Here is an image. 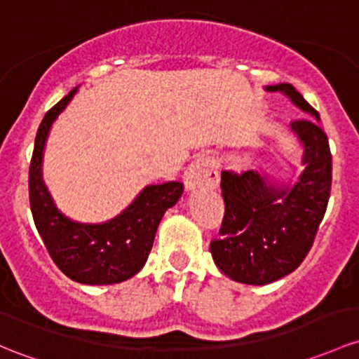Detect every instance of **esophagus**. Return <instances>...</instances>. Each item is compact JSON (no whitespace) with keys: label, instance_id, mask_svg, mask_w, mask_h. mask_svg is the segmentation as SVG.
I'll list each match as a JSON object with an SVG mask.
<instances>
[{"label":"esophagus","instance_id":"esophagus-1","mask_svg":"<svg viewBox=\"0 0 359 359\" xmlns=\"http://www.w3.org/2000/svg\"><path fill=\"white\" fill-rule=\"evenodd\" d=\"M218 184V172L213 160L208 156H199L184 172V186L187 191L196 187H215Z\"/></svg>","mask_w":359,"mask_h":359}]
</instances>
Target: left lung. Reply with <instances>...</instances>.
<instances>
[{
  "mask_svg": "<svg viewBox=\"0 0 359 359\" xmlns=\"http://www.w3.org/2000/svg\"><path fill=\"white\" fill-rule=\"evenodd\" d=\"M265 90L287 96L317 122L290 123L303 151L301 170L290 165L287 175L265 170L222 172L225 217L210 251L222 273L249 285L271 284L303 263L325 215L332 186V154L318 111L290 84L265 86Z\"/></svg>",
  "mask_w": 359,
  "mask_h": 359,
  "instance_id": "left-lung-1",
  "label": "left lung"
}]
</instances>
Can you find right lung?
<instances>
[{"instance_id": "obj_1", "label": "right lung", "mask_w": 359, "mask_h": 359, "mask_svg": "<svg viewBox=\"0 0 359 359\" xmlns=\"http://www.w3.org/2000/svg\"><path fill=\"white\" fill-rule=\"evenodd\" d=\"M77 90L72 89L55 104L37 129L29 172L30 210L44 246L67 277L86 285L120 284L144 266L158 225L165 211L180 199L184 186L180 182L146 186L118 215L97 224L67 217L44 182L43 161L53 123Z\"/></svg>"}]
</instances>
